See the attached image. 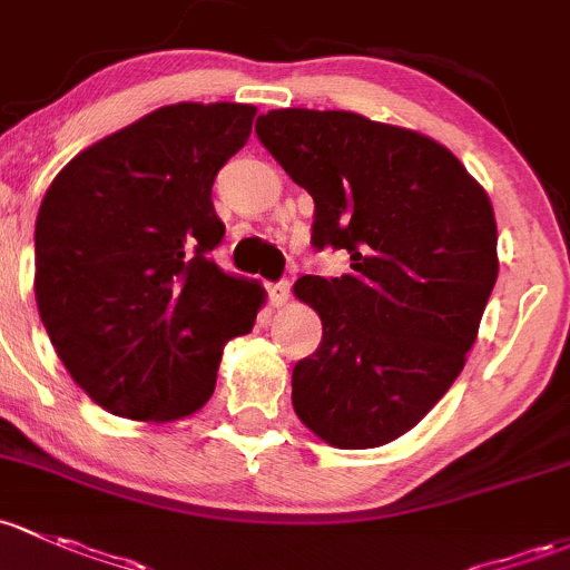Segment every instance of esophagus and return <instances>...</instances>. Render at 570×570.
<instances>
[{"label":"esophagus","instance_id":"1","mask_svg":"<svg viewBox=\"0 0 570 570\" xmlns=\"http://www.w3.org/2000/svg\"><path fill=\"white\" fill-rule=\"evenodd\" d=\"M267 295H269V305H273V308H281V305H286V303H289V281H278V284H269Z\"/></svg>","mask_w":570,"mask_h":570}]
</instances>
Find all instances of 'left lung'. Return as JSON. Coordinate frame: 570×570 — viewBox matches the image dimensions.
Here are the masks:
<instances>
[{"mask_svg": "<svg viewBox=\"0 0 570 570\" xmlns=\"http://www.w3.org/2000/svg\"><path fill=\"white\" fill-rule=\"evenodd\" d=\"M256 134L314 199L311 243L350 254V273L295 284L322 344L292 371V406L327 445H387L475 344L500 269L489 194L440 141L355 111H267Z\"/></svg>", "mask_w": 570, "mask_h": 570, "instance_id": "left-lung-1", "label": "left lung"}]
</instances>
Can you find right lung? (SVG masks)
Masks as SVG:
<instances>
[{
    "instance_id": "right-lung-1",
    "label": "right lung",
    "mask_w": 570,
    "mask_h": 570,
    "mask_svg": "<svg viewBox=\"0 0 570 570\" xmlns=\"http://www.w3.org/2000/svg\"><path fill=\"white\" fill-rule=\"evenodd\" d=\"M248 104H175L76 155L35 224V301L68 374L106 412L171 423L215 391L226 341L254 331L265 289L224 273L213 207L245 147Z\"/></svg>"
}]
</instances>
